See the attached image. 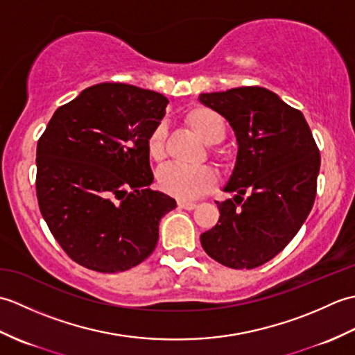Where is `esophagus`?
I'll return each mask as SVG.
<instances>
[{"label":"esophagus","instance_id":"esophagus-1","mask_svg":"<svg viewBox=\"0 0 355 355\" xmlns=\"http://www.w3.org/2000/svg\"><path fill=\"white\" fill-rule=\"evenodd\" d=\"M178 207L180 209H186V210H193L195 207H197V205L192 201H184V200H180L178 201Z\"/></svg>","mask_w":355,"mask_h":355}]
</instances>
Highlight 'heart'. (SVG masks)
Segmentation results:
<instances>
[{"label":"heart","mask_w":355,"mask_h":355,"mask_svg":"<svg viewBox=\"0 0 355 355\" xmlns=\"http://www.w3.org/2000/svg\"><path fill=\"white\" fill-rule=\"evenodd\" d=\"M186 123L197 134V137L212 146L221 143L225 135V122L215 110L197 107L186 114ZM166 125L157 123L146 139L148 155L158 162L164 157ZM216 172L209 166L187 168V166L169 163L157 172V183L162 191L182 200L198 198L202 193L212 191L216 186Z\"/></svg>","instance_id":"b5f03b06"}]
</instances>
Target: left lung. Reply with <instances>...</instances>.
<instances>
[{
  "instance_id": "1",
  "label": "left lung",
  "mask_w": 355,
  "mask_h": 355,
  "mask_svg": "<svg viewBox=\"0 0 355 355\" xmlns=\"http://www.w3.org/2000/svg\"><path fill=\"white\" fill-rule=\"evenodd\" d=\"M198 101L225 117L236 135L233 171L218 202L220 220L200 236L225 267L254 268L296 236L315 198L320 154L302 112L262 87L201 93Z\"/></svg>"
}]
</instances>
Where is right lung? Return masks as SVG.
Returning <instances> with one entry per match:
<instances>
[{
	"instance_id": "obj_1",
	"label": "right lung",
	"mask_w": 355,
	"mask_h": 355,
	"mask_svg": "<svg viewBox=\"0 0 355 355\" xmlns=\"http://www.w3.org/2000/svg\"><path fill=\"white\" fill-rule=\"evenodd\" d=\"M169 101L126 84H97L59 107L36 148V195L53 236L82 267L119 273L154 252L177 207L154 182L146 139Z\"/></svg>"
}]
</instances>
